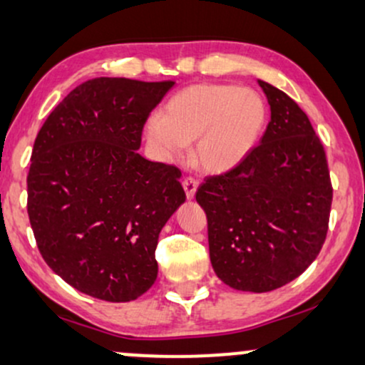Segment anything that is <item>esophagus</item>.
Wrapping results in <instances>:
<instances>
[{
  "mask_svg": "<svg viewBox=\"0 0 365 365\" xmlns=\"http://www.w3.org/2000/svg\"><path fill=\"white\" fill-rule=\"evenodd\" d=\"M182 185H183V190H185L187 198H188V200H192V198L195 197V192H197V187H198L197 180L192 178V177H187L182 182Z\"/></svg>",
  "mask_w": 365,
  "mask_h": 365,
  "instance_id": "esophagus-1",
  "label": "esophagus"
}]
</instances>
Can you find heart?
<instances>
[{
  "mask_svg": "<svg viewBox=\"0 0 365 365\" xmlns=\"http://www.w3.org/2000/svg\"><path fill=\"white\" fill-rule=\"evenodd\" d=\"M267 106L259 92L234 84H195L178 91L161 116L145 124V138L160 158L178 161L193 145V161L209 173L241 165L259 143Z\"/></svg>",
  "mask_w": 365,
  "mask_h": 365,
  "instance_id": "obj_1",
  "label": "heart"
}]
</instances>
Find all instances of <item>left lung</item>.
I'll return each mask as SVG.
<instances>
[{"mask_svg": "<svg viewBox=\"0 0 365 365\" xmlns=\"http://www.w3.org/2000/svg\"><path fill=\"white\" fill-rule=\"evenodd\" d=\"M259 82L271 121L252 153L198 187L215 274L241 292L266 293L298 278L324 246L331 182L310 119L283 91Z\"/></svg>", "mask_w": 365, "mask_h": 365, "instance_id": "left-lung-1", "label": "left lung"}]
</instances>
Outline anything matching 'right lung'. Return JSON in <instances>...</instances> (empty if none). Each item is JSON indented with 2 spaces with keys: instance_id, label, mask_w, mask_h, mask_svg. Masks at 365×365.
<instances>
[{
  "instance_id": "1",
  "label": "right lung",
  "mask_w": 365,
  "mask_h": 365,
  "mask_svg": "<svg viewBox=\"0 0 365 365\" xmlns=\"http://www.w3.org/2000/svg\"><path fill=\"white\" fill-rule=\"evenodd\" d=\"M173 81L98 77L77 86L36 135L29 217L45 262L106 302H131L158 274V236L185 202L173 165L138 153L150 113Z\"/></svg>"
}]
</instances>
